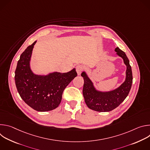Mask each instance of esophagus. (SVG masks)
<instances>
[{"instance_id":"obj_1","label":"esophagus","mask_w":150,"mask_h":150,"mask_svg":"<svg viewBox=\"0 0 150 150\" xmlns=\"http://www.w3.org/2000/svg\"><path fill=\"white\" fill-rule=\"evenodd\" d=\"M82 69H83V67L81 65H77L76 67V71L78 75H81V73L82 71Z\"/></svg>"}]
</instances>
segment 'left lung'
I'll list each match as a JSON object with an SVG mask.
<instances>
[{"label":"left lung","instance_id":"8db88e82","mask_svg":"<svg viewBox=\"0 0 150 150\" xmlns=\"http://www.w3.org/2000/svg\"><path fill=\"white\" fill-rule=\"evenodd\" d=\"M115 51L117 55L123 59L126 66L125 80L119 87L109 91L97 90L87 73L83 71L81 74L84 81L82 93L85 102L91 110L100 112L113 110L124 101L131 88L133 78L129 60L125 53L118 47Z\"/></svg>","mask_w":150,"mask_h":150}]
</instances>
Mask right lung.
Wrapping results in <instances>:
<instances>
[{
    "label": "right lung",
    "instance_id": "1",
    "mask_svg": "<svg viewBox=\"0 0 150 150\" xmlns=\"http://www.w3.org/2000/svg\"><path fill=\"white\" fill-rule=\"evenodd\" d=\"M36 42L21 54L15 72V81L18 92L26 104L38 112H47L59 106L64 90L77 73L74 68L66 73L35 74L31 69L30 61Z\"/></svg>",
    "mask_w": 150,
    "mask_h": 150
}]
</instances>
